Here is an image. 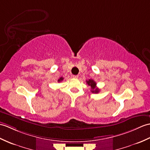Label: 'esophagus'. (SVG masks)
Segmentation results:
<instances>
[{
  "instance_id": "1",
  "label": "esophagus",
  "mask_w": 150,
  "mask_h": 150,
  "mask_svg": "<svg viewBox=\"0 0 150 150\" xmlns=\"http://www.w3.org/2000/svg\"><path fill=\"white\" fill-rule=\"evenodd\" d=\"M73 77L74 79H77L79 78V75H73Z\"/></svg>"
}]
</instances>
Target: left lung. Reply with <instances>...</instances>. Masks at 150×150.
Masks as SVG:
<instances>
[{
	"label": "left lung",
	"mask_w": 150,
	"mask_h": 150,
	"mask_svg": "<svg viewBox=\"0 0 150 150\" xmlns=\"http://www.w3.org/2000/svg\"><path fill=\"white\" fill-rule=\"evenodd\" d=\"M86 83H88L89 86H91V92L93 93H98L100 91V89L96 87V83L94 81L93 79H89L88 81H86Z\"/></svg>",
	"instance_id": "left-lung-1"
}]
</instances>
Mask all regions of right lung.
I'll return each instance as SVG.
<instances>
[{"label":"right lung","mask_w":150,"mask_h":150,"mask_svg":"<svg viewBox=\"0 0 150 150\" xmlns=\"http://www.w3.org/2000/svg\"><path fill=\"white\" fill-rule=\"evenodd\" d=\"M63 79H64V78H62V77H60V78H59V79H58L57 82H61V81H62V80H63Z\"/></svg>","instance_id":"add662e5"}]
</instances>
